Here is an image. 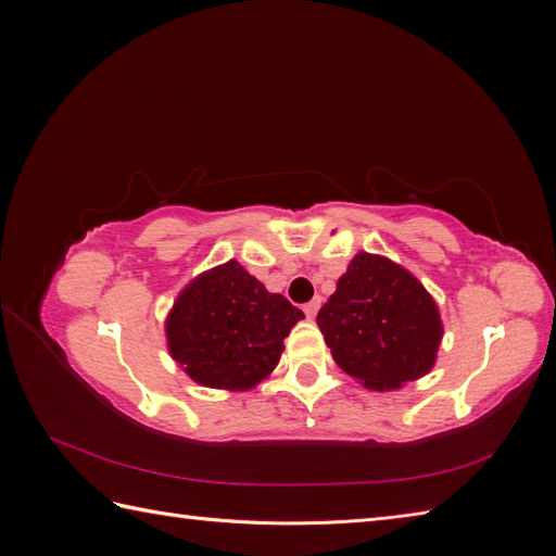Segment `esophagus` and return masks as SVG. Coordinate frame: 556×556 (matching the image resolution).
I'll return each mask as SVG.
<instances>
[{
  "mask_svg": "<svg viewBox=\"0 0 556 556\" xmlns=\"http://www.w3.org/2000/svg\"><path fill=\"white\" fill-rule=\"evenodd\" d=\"M319 304H323V299H313V301H308V304L304 306V313H306V317H308V319H313V317L317 315Z\"/></svg>",
  "mask_w": 556,
  "mask_h": 556,
  "instance_id": "34e87169",
  "label": "esophagus"
}]
</instances>
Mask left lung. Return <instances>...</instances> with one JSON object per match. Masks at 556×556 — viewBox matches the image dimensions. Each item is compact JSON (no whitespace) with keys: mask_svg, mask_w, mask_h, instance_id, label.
<instances>
[{"mask_svg":"<svg viewBox=\"0 0 556 556\" xmlns=\"http://www.w3.org/2000/svg\"><path fill=\"white\" fill-rule=\"evenodd\" d=\"M331 357L366 390H399L427 376L443 341L433 296L408 268L357 252L317 313Z\"/></svg>","mask_w":556,"mask_h":556,"instance_id":"1","label":"left lung"}]
</instances>
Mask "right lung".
Instances as JSON below:
<instances>
[{
	"label": "right lung",
	"instance_id": "right-lung-1",
	"mask_svg": "<svg viewBox=\"0 0 556 556\" xmlns=\"http://www.w3.org/2000/svg\"><path fill=\"white\" fill-rule=\"evenodd\" d=\"M299 319L288 299L229 260L185 285L166 315V345L194 382L245 392L271 376Z\"/></svg>",
	"mask_w": 556,
	"mask_h": 556
}]
</instances>
